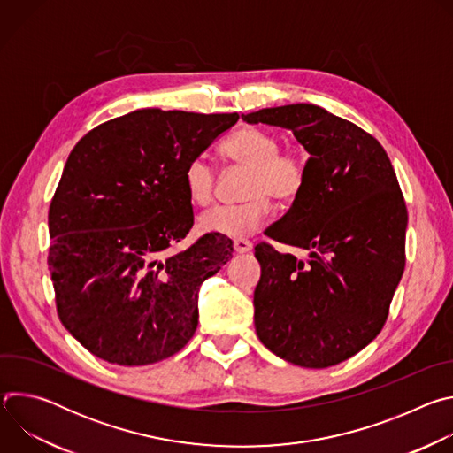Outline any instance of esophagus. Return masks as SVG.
Masks as SVG:
<instances>
[{
	"label": "esophagus",
	"mask_w": 453,
	"mask_h": 453,
	"mask_svg": "<svg viewBox=\"0 0 453 453\" xmlns=\"http://www.w3.org/2000/svg\"><path fill=\"white\" fill-rule=\"evenodd\" d=\"M233 247H234L236 254H245V252L252 250V243L249 240H234Z\"/></svg>",
	"instance_id": "34e87169"
}]
</instances>
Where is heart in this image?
<instances>
[{
    "label": "heart",
    "instance_id": "heart-1",
    "mask_svg": "<svg viewBox=\"0 0 453 453\" xmlns=\"http://www.w3.org/2000/svg\"><path fill=\"white\" fill-rule=\"evenodd\" d=\"M222 154L249 168L245 203L238 206H215L199 219V229L208 234L247 238L260 229L271 215L273 197L292 203L306 184L308 165L296 149H281V140L260 127H242L220 147ZM186 196L193 206H208L213 199L215 168L204 157L189 161L184 170Z\"/></svg>",
    "mask_w": 453,
    "mask_h": 453
}]
</instances>
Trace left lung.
Here are the masks:
<instances>
[{"label":"left lung","mask_w":453,"mask_h":453,"mask_svg":"<svg viewBox=\"0 0 453 453\" xmlns=\"http://www.w3.org/2000/svg\"><path fill=\"white\" fill-rule=\"evenodd\" d=\"M242 119L288 128L310 154L301 196L267 233L308 257L254 247L256 334L290 364H341L381 332L405 269L409 217L391 159L360 127L313 104Z\"/></svg>","instance_id":"obj_1"}]
</instances>
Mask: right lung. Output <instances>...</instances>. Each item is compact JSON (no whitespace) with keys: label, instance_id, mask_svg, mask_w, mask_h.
<instances>
[{"label":"right lung","instance_id":"obj_1","mask_svg":"<svg viewBox=\"0 0 453 453\" xmlns=\"http://www.w3.org/2000/svg\"><path fill=\"white\" fill-rule=\"evenodd\" d=\"M233 114L138 109L89 131L50 204L48 267L58 319L88 351L147 365L180 351L199 325L201 285L233 257L193 226L184 170L238 121Z\"/></svg>","mask_w":453,"mask_h":453}]
</instances>
